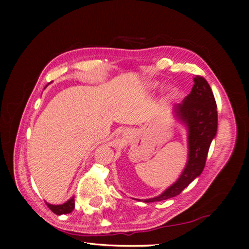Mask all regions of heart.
Listing matches in <instances>:
<instances>
[{"mask_svg":"<svg viewBox=\"0 0 249 249\" xmlns=\"http://www.w3.org/2000/svg\"><path fill=\"white\" fill-rule=\"evenodd\" d=\"M158 86H159V83L155 82V81L149 83L150 89H156ZM168 94H169V96H176L177 94H178V90H177L176 88H169V89H168Z\"/></svg>","mask_w":249,"mask_h":249,"instance_id":"1","label":"heart"}]
</instances>
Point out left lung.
<instances>
[{
  "mask_svg": "<svg viewBox=\"0 0 249 249\" xmlns=\"http://www.w3.org/2000/svg\"><path fill=\"white\" fill-rule=\"evenodd\" d=\"M192 91L176 104L172 114L188 130V161L178 180L158 196L142 202H158L178 196L204 169L209 148L217 132V111L213 92L206 80L200 75L193 78ZM138 200V199H135ZM141 201V200H138Z\"/></svg>",
  "mask_w": 249,
  "mask_h": 249,
  "instance_id": "obj_1",
  "label": "left lung"
}]
</instances>
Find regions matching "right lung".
Listing matches in <instances>:
<instances>
[{
    "label": "right lung",
    "instance_id": "obj_1",
    "mask_svg": "<svg viewBox=\"0 0 249 249\" xmlns=\"http://www.w3.org/2000/svg\"><path fill=\"white\" fill-rule=\"evenodd\" d=\"M46 204H47L48 208L52 210L54 214H57V215H61V214H68L70 212H72L74 209V196H71L70 199L67 202H65L64 204L54 205V204L48 203V202H46Z\"/></svg>",
    "mask_w": 249,
    "mask_h": 249
}]
</instances>
